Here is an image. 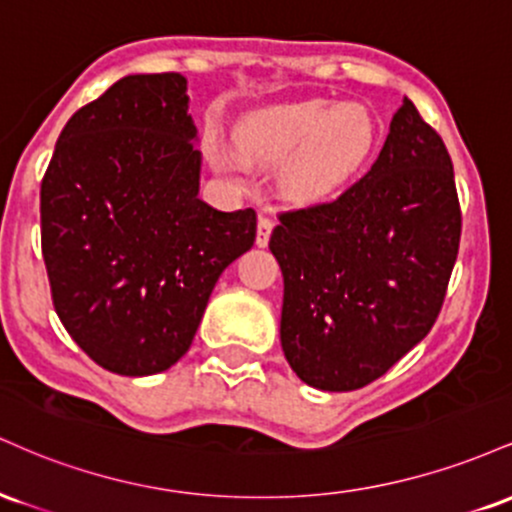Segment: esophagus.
Instances as JSON below:
<instances>
[{
	"instance_id": "esophagus-1",
	"label": "esophagus",
	"mask_w": 512,
	"mask_h": 512,
	"mask_svg": "<svg viewBox=\"0 0 512 512\" xmlns=\"http://www.w3.org/2000/svg\"><path fill=\"white\" fill-rule=\"evenodd\" d=\"M272 228H274V221L269 219V216H260V221H257V245H260V248H264V245L269 243Z\"/></svg>"
}]
</instances>
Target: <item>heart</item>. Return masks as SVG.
<instances>
[{
  "label": "heart",
  "instance_id": "1",
  "mask_svg": "<svg viewBox=\"0 0 512 512\" xmlns=\"http://www.w3.org/2000/svg\"><path fill=\"white\" fill-rule=\"evenodd\" d=\"M375 122L363 105L301 101L255 110L236 127V146L250 163H279V185L296 202H322L337 195L375 146ZM211 161L236 170L240 158L228 146L211 144Z\"/></svg>",
  "mask_w": 512,
  "mask_h": 512
}]
</instances>
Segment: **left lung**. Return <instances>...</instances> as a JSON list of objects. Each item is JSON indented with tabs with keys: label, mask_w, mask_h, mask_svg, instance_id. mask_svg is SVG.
<instances>
[{
	"label": "left lung",
	"mask_w": 512,
	"mask_h": 512,
	"mask_svg": "<svg viewBox=\"0 0 512 512\" xmlns=\"http://www.w3.org/2000/svg\"><path fill=\"white\" fill-rule=\"evenodd\" d=\"M279 221L269 250L284 274L281 349L303 383L358 390L431 332L462 214L448 149L409 98L361 180Z\"/></svg>",
	"instance_id": "obj_1"
}]
</instances>
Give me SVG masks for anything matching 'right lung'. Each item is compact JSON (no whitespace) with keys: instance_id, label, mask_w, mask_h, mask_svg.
I'll list each match as a JSON object with an SVG mask.
<instances>
[{"instance_id":"right-lung-1","label":"right lung","mask_w":512,"mask_h":512,"mask_svg":"<svg viewBox=\"0 0 512 512\" xmlns=\"http://www.w3.org/2000/svg\"><path fill=\"white\" fill-rule=\"evenodd\" d=\"M182 74H132L69 117L43 185L52 305L98 366L154 375L190 349L223 269L255 243V209L199 199Z\"/></svg>"}]
</instances>
